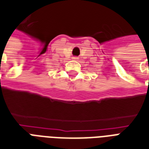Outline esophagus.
<instances>
[{
	"instance_id": "1",
	"label": "esophagus",
	"mask_w": 149,
	"mask_h": 149,
	"mask_svg": "<svg viewBox=\"0 0 149 149\" xmlns=\"http://www.w3.org/2000/svg\"><path fill=\"white\" fill-rule=\"evenodd\" d=\"M72 59H73V60H79V57H77V56H73V57H72Z\"/></svg>"
}]
</instances>
